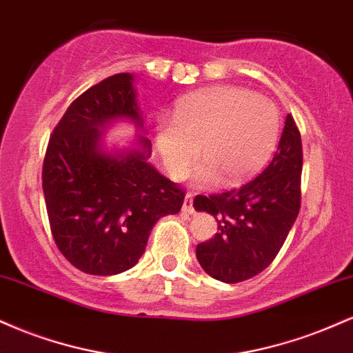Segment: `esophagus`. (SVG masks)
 <instances>
[{
	"label": "esophagus",
	"mask_w": 353,
	"mask_h": 353,
	"mask_svg": "<svg viewBox=\"0 0 353 353\" xmlns=\"http://www.w3.org/2000/svg\"><path fill=\"white\" fill-rule=\"evenodd\" d=\"M194 194L192 192H188L185 194V199H184V204H182V210H184L185 214H192L194 212Z\"/></svg>",
	"instance_id": "34e87169"
}]
</instances>
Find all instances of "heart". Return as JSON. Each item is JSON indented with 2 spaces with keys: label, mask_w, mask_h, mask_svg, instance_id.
I'll return each mask as SVG.
<instances>
[{
  "label": "heart",
  "mask_w": 353,
  "mask_h": 353,
  "mask_svg": "<svg viewBox=\"0 0 353 353\" xmlns=\"http://www.w3.org/2000/svg\"><path fill=\"white\" fill-rule=\"evenodd\" d=\"M281 134V114L270 99L244 88L202 89L179 101L172 123L157 131V145L174 174L196 161L197 148L205 163L194 172L199 184H239L257 174L270 159Z\"/></svg>",
  "instance_id": "1"
}]
</instances>
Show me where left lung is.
I'll return each mask as SVG.
<instances>
[{
    "label": "left lung",
    "mask_w": 353,
    "mask_h": 353,
    "mask_svg": "<svg viewBox=\"0 0 353 353\" xmlns=\"http://www.w3.org/2000/svg\"><path fill=\"white\" fill-rule=\"evenodd\" d=\"M302 141L292 116L267 168L239 189L196 196L194 208L217 221V234L197 244L196 255L210 277L244 282L267 269L301 209Z\"/></svg>",
    "instance_id": "obj_1"
}]
</instances>
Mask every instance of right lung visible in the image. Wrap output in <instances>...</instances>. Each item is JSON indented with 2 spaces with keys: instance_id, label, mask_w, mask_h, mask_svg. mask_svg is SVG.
<instances>
[{
  "instance_id": "right-lung-1",
  "label": "right lung",
  "mask_w": 353,
  "mask_h": 353,
  "mask_svg": "<svg viewBox=\"0 0 353 353\" xmlns=\"http://www.w3.org/2000/svg\"><path fill=\"white\" fill-rule=\"evenodd\" d=\"M129 117L143 128L132 76H109L78 96L56 124L43 163V192L52 239L76 269L91 275L129 270L161 217L177 214L185 190L161 176L141 149L108 154L101 132Z\"/></svg>"
}]
</instances>
